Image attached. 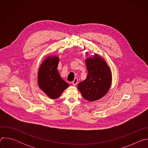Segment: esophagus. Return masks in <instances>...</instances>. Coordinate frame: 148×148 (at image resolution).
<instances>
[{
    "instance_id": "esophagus-1",
    "label": "esophagus",
    "mask_w": 148,
    "mask_h": 148,
    "mask_svg": "<svg viewBox=\"0 0 148 148\" xmlns=\"http://www.w3.org/2000/svg\"><path fill=\"white\" fill-rule=\"evenodd\" d=\"M78 79L77 78H75L74 79V81L72 82V84H73V86H76L77 84V83H78Z\"/></svg>"
}]
</instances>
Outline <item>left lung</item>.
<instances>
[{
	"instance_id": "left-lung-1",
	"label": "left lung",
	"mask_w": 148,
	"mask_h": 148,
	"mask_svg": "<svg viewBox=\"0 0 148 148\" xmlns=\"http://www.w3.org/2000/svg\"><path fill=\"white\" fill-rule=\"evenodd\" d=\"M86 60L88 75L79 82L78 89L86 100L92 102L107 94L112 84V73L107 62L94 53Z\"/></svg>"
}]
</instances>
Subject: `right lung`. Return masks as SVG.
I'll list each match as a JSON object with an SVG mask.
<instances>
[{
  "label": "right lung",
  "mask_w": 148,
  "mask_h": 148,
  "mask_svg": "<svg viewBox=\"0 0 148 148\" xmlns=\"http://www.w3.org/2000/svg\"><path fill=\"white\" fill-rule=\"evenodd\" d=\"M59 57L47 56L41 62L37 73V82L39 88L50 98H58L69 84L63 80L57 69Z\"/></svg>",
  "instance_id": "obj_1"
}]
</instances>
